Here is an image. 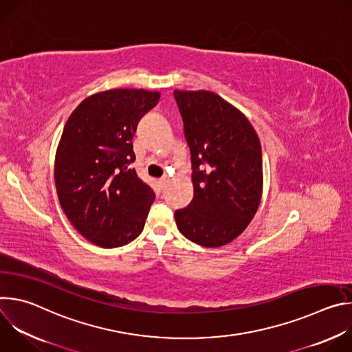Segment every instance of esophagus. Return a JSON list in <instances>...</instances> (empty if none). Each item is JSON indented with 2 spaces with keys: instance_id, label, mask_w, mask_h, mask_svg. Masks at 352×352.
<instances>
[{
  "instance_id": "esophagus-1",
  "label": "esophagus",
  "mask_w": 352,
  "mask_h": 352,
  "mask_svg": "<svg viewBox=\"0 0 352 352\" xmlns=\"http://www.w3.org/2000/svg\"><path fill=\"white\" fill-rule=\"evenodd\" d=\"M159 184H160V188H162V189H166V186L168 185V178H167V177L162 178V179L159 181Z\"/></svg>"
}]
</instances>
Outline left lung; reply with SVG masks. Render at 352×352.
<instances>
[{
  "instance_id": "left-lung-1",
  "label": "left lung",
  "mask_w": 352,
  "mask_h": 352,
  "mask_svg": "<svg viewBox=\"0 0 352 352\" xmlns=\"http://www.w3.org/2000/svg\"><path fill=\"white\" fill-rule=\"evenodd\" d=\"M190 152L193 197L175 210L179 232L206 248L248 227L263 192L259 136L236 107L209 90H174Z\"/></svg>"
}]
</instances>
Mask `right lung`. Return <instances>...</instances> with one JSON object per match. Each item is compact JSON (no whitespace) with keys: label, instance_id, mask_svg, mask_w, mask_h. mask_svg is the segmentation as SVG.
<instances>
[{"label":"right lung","instance_id":"add662e5","mask_svg":"<svg viewBox=\"0 0 352 352\" xmlns=\"http://www.w3.org/2000/svg\"><path fill=\"white\" fill-rule=\"evenodd\" d=\"M159 91L94 93L69 116L54 162L60 205L76 231L102 248H118L143 230L155 192L138 175L132 138Z\"/></svg>","mask_w":352,"mask_h":352}]
</instances>
